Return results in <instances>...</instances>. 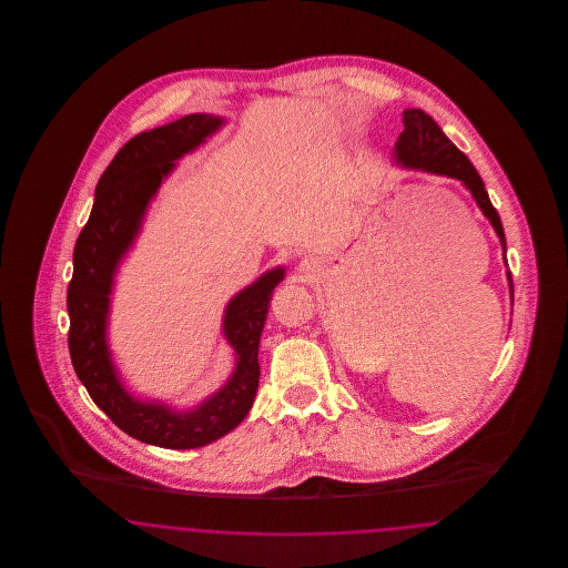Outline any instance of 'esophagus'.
<instances>
[{
    "label": "esophagus",
    "mask_w": 568,
    "mask_h": 568,
    "mask_svg": "<svg viewBox=\"0 0 568 568\" xmlns=\"http://www.w3.org/2000/svg\"><path fill=\"white\" fill-rule=\"evenodd\" d=\"M297 271L302 272V274H313V272H317V264H315V260H302Z\"/></svg>",
    "instance_id": "esophagus-1"
}]
</instances>
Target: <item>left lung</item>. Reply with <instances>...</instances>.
I'll use <instances>...</instances> for the list:
<instances>
[{"mask_svg": "<svg viewBox=\"0 0 568 568\" xmlns=\"http://www.w3.org/2000/svg\"><path fill=\"white\" fill-rule=\"evenodd\" d=\"M403 121H405V132L394 144V153H392L396 165L459 181L466 190L470 191L479 211L491 223L496 236L500 239V246L505 251V262H507L505 230H503L500 216L489 202L486 185H484L479 172L475 170V165L447 135L443 134V130L436 125L433 116L426 114L424 110L406 109L403 112ZM507 281H509V292L514 297V278L509 271H507Z\"/></svg>", "mask_w": 568, "mask_h": 568, "instance_id": "1", "label": "left lung"}]
</instances>
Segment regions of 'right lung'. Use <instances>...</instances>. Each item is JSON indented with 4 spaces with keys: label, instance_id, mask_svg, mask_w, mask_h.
<instances>
[{
    "label": "right lung",
    "instance_id": "right-lung-1",
    "mask_svg": "<svg viewBox=\"0 0 568 568\" xmlns=\"http://www.w3.org/2000/svg\"><path fill=\"white\" fill-rule=\"evenodd\" d=\"M223 125V116L195 112L132 138L98 181L91 215L74 246V274L68 287V345L74 371L114 426L163 449L204 447L232 433L248 415L260 385V336L272 292L285 278V268L276 266L227 302L221 327L223 338L234 349L236 366L200 405L176 408L160 400H142L128 389L109 345L116 272L176 162Z\"/></svg>",
    "mask_w": 568,
    "mask_h": 568
}]
</instances>
